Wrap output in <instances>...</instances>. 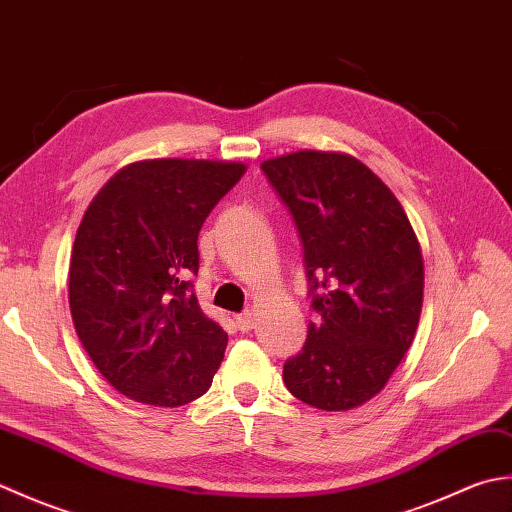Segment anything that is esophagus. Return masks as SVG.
Wrapping results in <instances>:
<instances>
[{"mask_svg":"<svg viewBox=\"0 0 512 512\" xmlns=\"http://www.w3.org/2000/svg\"><path fill=\"white\" fill-rule=\"evenodd\" d=\"M235 323H237V328L242 330V332H248V330H253V312H244V314H237L235 317Z\"/></svg>","mask_w":512,"mask_h":512,"instance_id":"1","label":"esophagus"}]
</instances>
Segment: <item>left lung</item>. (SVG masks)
<instances>
[{"instance_id":"left-lung-1","label":"left lung","mask_w":512,"mask_h":512,"mask_svg":"<svg viewBox=\"0 0 512 512\" xmlns=\"http://www.w3.org/2000/svg\"><path fill=\"white\" fill-rule=\"evenodd\" d=\"M303 246L317 319L284 365L295 398L323 411L363 405L387 385L418 330L424 264L396 195L361 160L297 151L262 162Z\"/></svg>"}]
</instances>
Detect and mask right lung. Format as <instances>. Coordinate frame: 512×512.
Listing matches in <instances>:
<instances>
[{
	"label": "right lung",
	"mask_w": 512,
	"mask_h": 512,
	"mask_svg": "<svg viewBox=\"0 0 512 512\" xmlns=\"http://www.w3.org/2000/svg\"><path fill=\"white\" fill-rule=\"evenodd\" d=\"M242 162L143 160L94 195L70 257V312L85 352L116 391L180 407L211 387L228 334L202 312L198 235L244 176Z\"/></svg>",
	"instance_id": "obj_1"
}]
</instances>
